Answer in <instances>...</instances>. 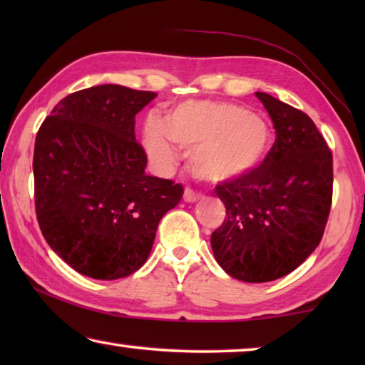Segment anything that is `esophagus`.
<instances>
[{"mask_svg": "<svg viewBox=\"0 0 365 365\" xmlns=\"http://www.w3.org/2000/svg\"><path fill=\"white\" fill-rule=\"evenodd\" d=\"M201 197H202V195H201V193H196V191H193L191 188H187V190H185V193H183V200L187 201V202L200 201Z\"/></svg>", "mask_w": 365, "mask_h": 365, "instance_id": "1", "label": "esophagus"}]
</instances>
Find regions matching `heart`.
I'll list each match as a JSON object with an SVG mask.
<instances>
[{"label":"heart","mask_w":365,"mask_h":365,"mask_svg":"<svg viewBox=\"0 0 365 365\" xmlns=\"http://www.w3.org/2000/svg\"><path fill=\"white\" fill-rule=\"evenodd\" d=\"M172 141L190 151V168L211 183L238 180L267 158L272 132L264 119L232 103L185 101L165 115L150 117L143 143L151 163L168 170L177 160Z\"/></svg>","instance_id":"1"}]
</instances>
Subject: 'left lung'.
<instances>
[{
    "mask_svg": "<svg viewBox=\"0 0 365 365\" xmlns=\"http://www.w3.org/2000/svg\"><path fill=\"white\" fill-rule=\"evenodd\" d=\"M275 127L259 168L215 187L227 217L211 235L215 261L233 279L264 283L306 261L324 237L333 193V156L302 110L262 91Z\"/></svg>",
    "mask_w": 365,
    "mask_h": 365,
    "instance_id": "obj_1",
    "label": "left lung"
}]
</instances>
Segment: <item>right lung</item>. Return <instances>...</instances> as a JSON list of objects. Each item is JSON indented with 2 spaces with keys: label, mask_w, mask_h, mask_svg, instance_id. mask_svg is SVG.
<instances>
[{
  "label": "right lung",
  "mask_w": 365,
  "mask_h": 365,
  "mask_svg": "<svg viewBox=\"0 0 365 365\" xmlns=\"http://www.w3.org/2000/svg\"><path fill=\"white\" fill-rule=\"evenodd\" d=\"M154 91L98 85L61 100L35 138V212L46 243L78 274L115 280L150 256L183 187L145 174L135 115Z\"/></svg>",
  "instance_id": "add662e5"
}]
</instances>
